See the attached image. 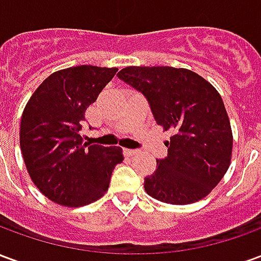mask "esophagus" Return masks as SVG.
<instances>
[{
  "mask_svg": "<svg viewBox=\"0 0 261 261\" xmlns=\"http://www.w3.org/2000/svg\"><path fill=\"white\" fill-rule=\"evenodd\" d=\"M138 152H140L138 149H128V148H125L124 149V153L127 156H134V155H137Z\"/></svg>",
  "mask_w": 261,
  "mask_h": 261,
  "instance_id": "34e87169",
  "label": "esophagus"
}]
</instances>
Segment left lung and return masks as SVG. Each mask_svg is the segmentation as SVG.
<instances>
[{"label":"left lung","instance_id":"obj_1","mask_svg":"<svg viewBox=\"0 0 261 261\" xmlns=\"http://www.w3.org/2000/svg\"><path fill=\"white\" fill-rule=\"evenodd\" d=\"M120 80L147 97L153 119L172 131L168 156L145 177V192L185 205L211 193L229 168L232 130L222 97L208 81L186 68L125 67Z\"/></svg>","mask_w":261,"mask_h":261}]
</instances>
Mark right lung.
<instances>
[{
  "label": "right lung",
  "mask_w": 261,
  "mask_h": 261,
  "mask_svg": "<svg viewBox=\"0 0 261 261\" xmlns=\"http://www.w3.org/2000/svg\"><path fill=\"white\" fill-rule=\"evenodd\" d=\"M117 68L78 65L47 76L26 103L19 141L32 181L48 200L82 207L108 192L123 162L120 147L89 145L81 136L86 109Z\"/></svg>",
  "instance_id": "1"
}]
</instances>
